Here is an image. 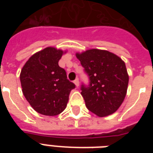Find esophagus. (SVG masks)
Here are the masks:
<instances>
[{
	"mask_svg": "<svg viewBox=\"0 0 153 153\" xmlns=\"http://www.w3.org/2000/svg\"><path fill=\"white\" fill-rule=\"evenodd\" d=\"M74 83L75 84V86H76V87H79V79H76L74 81Z\"/></svg>",
	"mask_w": 153,
	"mask_h": 153,
	"instance_id": "obj_1",
	"label": "esophagus"
}]
</instances>
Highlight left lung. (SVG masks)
<instances>
[{"instance_id":"8db88e82","label":"left lung","mask_w":153,"mask_h":153,"mask_svg":"<svg viewBox=\"0 0 153 153\" xmlns=\"http://www.w3.org/2000/svg\"><path fill=\"white\" fill-rule=\"evenodd\" d=\"M76 57L90 78L88 87L82 86L86 108L98 117L118 109L126 98L128 74L121 58L105 50L90 49L76 53Z\"/></svg>"}]
</instances>
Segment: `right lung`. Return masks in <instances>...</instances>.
Instances as JSON below:
<instances>
[{
	"label": "right lung",
	"instance_id": "1",
	"mask_svg": "<svg viewBox=\"0 0 153 153\" xmlns=\"http://www.w3.org/2000/svg\"><path fill=\"white\" fill-rule=\"evenodd\" d=\"M67 52L48 47L35 53L24 65L20 74L22 92L31 106L40 114L55 116L67 107L75 85L67 79L59 61Z\"/></svg>",
	"mask_w": 153,
	"mask_h": 153
}]
</instances>
